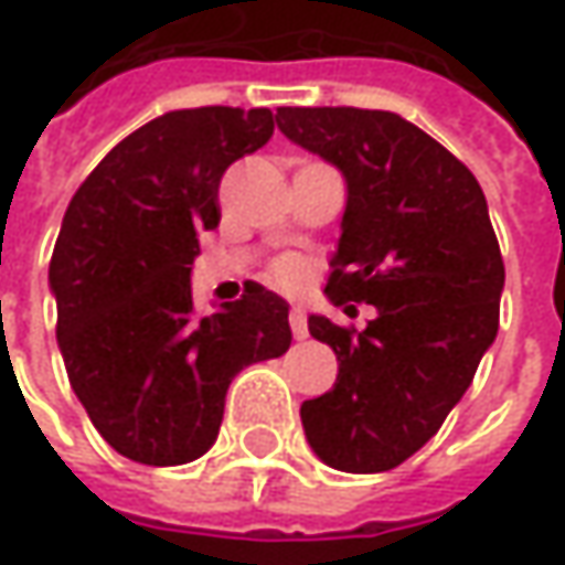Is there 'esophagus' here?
Instances as JSON below:
<instances>
[{"mask_svg":"<svg viewBox=\"0 0 565 565\" xmlns=\"http://www.w3.org/2000/svg\"><path fill=\"white\" fill-rule=\"evenodd\" d=\"M289 327H292V337H296V340H305V337H308V318H305L301 308H292V311H289Z\"/></svg>","mask_w":565,"mask_h":565,"instance_id":"obj_1","label":"esophagus"}]
</instances>
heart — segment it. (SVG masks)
Masks as SVG:
<instances>
[{"label": "heart", "mask_w": 565, "mask_h": 565, "mask_svg": "<svg viewBox=\"0 0 565 565\" xmlns=\"http://www.w3.org/2000/svg\"><path fill=\"white\" fill-rule=\"evenodd\" d=\"M269 276H273V282H279V286H296L298 279H301V267H298V260H279V264H273L269 269Z\"/></svg>", "instance_id": "obj_1"}]
</instances>
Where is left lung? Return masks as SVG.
Returning a JSON list of instances; mask_svg holds the SVG:
<instances>
[{"instance_id": "left-lung-1", "label": "left lung", "mask_w": 565, "mask_h": 565, "mask_svg": "<svg viewBox=\"0 0 565 565\" xmlns=\"http://www.w3.org/2000/svg\"><path fill=\"white\" fill-rule=\"evenodd\" d=\"M276 124L347 178L327 296L379 308L365 330L308 318L340 372L301 404V426L324 465L381 473L436 436L495 340L505 267L487 196L465 161L391 110L279 107Z\"/></svg>"}]
</instances>
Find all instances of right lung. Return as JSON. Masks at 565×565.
<instances>
[{
  "label": "right lung",
  "instance_id": "add662e5",
  "mask_svg": "<svg viewBox=\"0 0 565 565\" xmlns=\"http://www.w3.org/2000/svg\"><path fill=\"white\" fill-rule=\"evenodd\" d=\"M273 136L267 107H193L117 142L75 190L50 257L56 340L72 391L129 461L206 455L244 365L289 350V305L250 282L196 315L190 267L222 218L228 164Z\"/></svg>",
  "mask_w": 565,
  "mask_h": 565
}]
</instances>
